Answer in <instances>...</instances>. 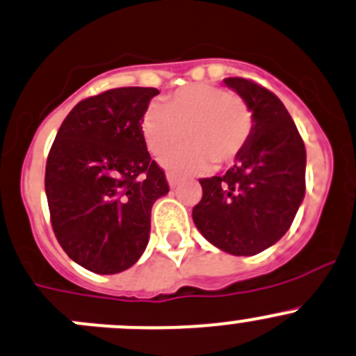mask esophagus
<instances>
[{
	"mask_svg": "<svg viewBox=\"0 0 356 356\" xmlns=\"http://www.w3.org/2000/svg\"><path fill=\"white\" fill-rule=\"evenodd\" d=\"M167 181L170 188H175L179 184V177L175 174H172V172H167Z\"/></svg>",
	"mask_w": 356,
	"mask_h": 356,
	"instance_id": "1",
	"label": "esophagus"
}]
</instances>
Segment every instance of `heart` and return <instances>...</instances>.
<instances>
[{"instance_id":"heart-1","label":"heart","mask_w":356,"mask_h":356,"mask_svg":"<svg viewBox=\"0 0 356 356\" xmlns=\"http://www.w3.org/2000/svg\"><path fill=\"white\" fill-rule=\"evenodd\" d=\"M252 127L247 102L209 83L179 88L163 106L151 104L143 116L144 139L156 156L178 145L184 135L192 140L161 158L174 170H205L212 161L217 167L233 163L247 146Z\"/></svg>"}]
</instances>
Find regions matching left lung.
I'll return each mask as SVG.
<instances>
[{"instance_id": "obj_1", "label": "left lung", "mask_w": 356, "mask_h": 356, "mask_svg": "<svg viewBox=\"0 0 356 356\" xmlns=\"http://www.w3.org/2000/svg\"><path fill=\"white\" fill-rule=\"evenodd\" d=\"M254 116L250 139L224 175L200 179L193 209L200 233L220 250L255 255L289 231L306 191V149L298 127L273 92L226 78Z\"/></svg>"}]
</instances>
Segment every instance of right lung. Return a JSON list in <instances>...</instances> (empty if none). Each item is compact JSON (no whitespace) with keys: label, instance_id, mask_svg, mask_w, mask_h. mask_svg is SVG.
<instances>
[{"label":"right lung","instance_id":"add662e5","mask_svg":"<svg viewBox=\"0 0 356 356\" xmlns=\"http://www.w3.org/2000/svg\"><path fill=\"white\" fill-rule=\"evenodd\" d=\"M158 94L123 86L85 99L51 144L44 172L51 227L85 270L122 273L146 250L153 203L168 193L143 134V116Z\"/></svg>","mask_w":356,"mask_h":356}]
</instances>
